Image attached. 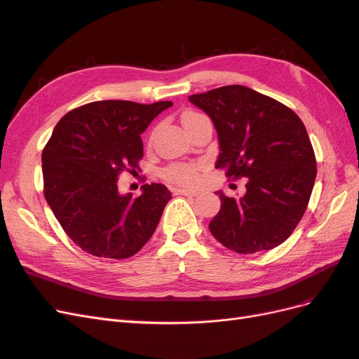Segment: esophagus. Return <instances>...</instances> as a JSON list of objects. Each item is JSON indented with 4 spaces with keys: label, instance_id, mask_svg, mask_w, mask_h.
<instances>
[{
    "label": "esophagus",
    "instance_id": "obj_1",
    "mask_svg": "<svg viewBox=\"0 0 359 359\" xmlns=\"http://www.w3.org/2000/svg\"><path fill=\"white\" fill-rule=\"evenodd\" d=\"M175 193L177 194H184V196H198V194H199V191L190 190V189H177Z\"/></svg>",
    "mask_w": 359,
    "mask_h": 359
}]
</instances>
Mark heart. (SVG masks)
<instances>
[{"instance_id":"1","label":"heart","mask_w":359,"mask_h":359,"mask_svg":"<svg viewBox=\"0 0 359 359\" xmlns=\"http://www.w3.org/2000/svg\"><path fill=\"white\" fill-rule=\"evenodd\" d=\"M205 118L203 114L196 112V111H186L181 115V123L182 126L189 128L191 124H194L198 119ZM198 172L199 166L198 165H189V163H175V165H170L165 170V177L175 182V184H182V186H191L198 181Z\"/></svg>"}]
</instances>
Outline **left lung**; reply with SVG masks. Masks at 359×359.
<instances>
[{
    "label": "left lung",
    "mask_w": 359,
    "mask_h": 359,
    "mask_svg": "<svg viewBox=\"0 0 359 359\" xmlns=\"http://www.w3.org/2000/svg\"><path fill=\"white\" fill-rule=\"evenodd\" d=\"M189 100L208 114L219 133L215 168L247 178L243 198H227L210 223L219 243L250 255L285 243L295 231L316 180L306 126L290 107L243 85H227Z\"/></svg>",
    "instance_id": "left-lung-1"
}]
</instances>
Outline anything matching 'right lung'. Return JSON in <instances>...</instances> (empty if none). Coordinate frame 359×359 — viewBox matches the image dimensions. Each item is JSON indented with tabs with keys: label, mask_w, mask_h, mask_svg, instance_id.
I'll return each mask as SVG.
<instances>
[{
	"label": "right lung",
	"mask_w": 359,
	"mask_h": 359,
	"mask_svg": "<svg viewBox=\"0 0 359 359\" xmlns=\"http://www.w3.org/2000/svg\"><path fill=\"white\" fill-rule=\"evenodd\" d=\"M172 102L142 104L102 100L64 115L43 148V193L61 227L83 252L127 259L151 236L170 199L163 184L144 193H118L121 172H136L144 157L140 135Z\"/></svg>",
	"instance_id": "right-lung-1"
}]
</instances>
